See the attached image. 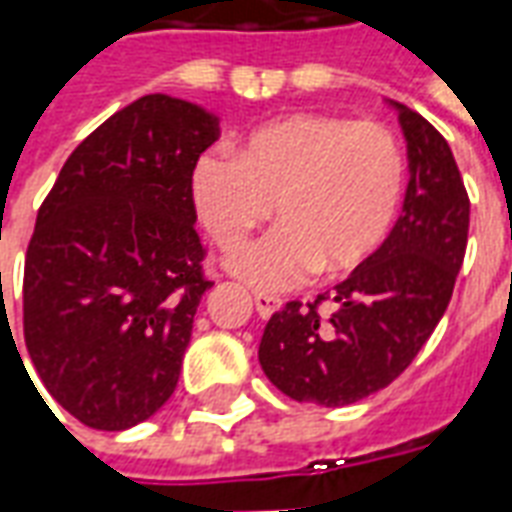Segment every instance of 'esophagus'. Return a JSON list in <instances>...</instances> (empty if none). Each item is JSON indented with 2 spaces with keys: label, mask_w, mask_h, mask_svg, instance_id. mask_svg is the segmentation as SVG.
Instances as JSON below:
<instances>
[{
  "label": "esophagus",
  "mask_w": 512,
  "mask_h": 512,
  "mask_svg": "<svg viewBox=\"0 0 512 512\" xmlns=\"http://www.w3.org/2000/svg\"><path fill=\"white\" fill-rule=\"evenodd\" d=\"M282 299L279 296H268V293H255V310L260 318H271L274 312H279Z\"/></svg>",
  "instance_id": "1"
}]
</instances>
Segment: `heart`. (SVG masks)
Masks as SVG:
<instances>
[{
  "instance_id": "heart-1",
  "label": "heart",
  "mask_w": 512,
  "mask_h": 512,
  "mask_svg": "<svg viewBox=\"0 0 512 512\" xmlns=\"http://www.w3.org/2000/svg\"><path fill=\"white\" fill-rule=\"evenodd\" d=\"M403 150L378 123L290 115L246 136L238 156L216 150L191 172L205 233L233 249L277 208L271 233L227 257L255 290H288L345 274L384 244L403 194Z\"/></svg>"
}]
</instances>
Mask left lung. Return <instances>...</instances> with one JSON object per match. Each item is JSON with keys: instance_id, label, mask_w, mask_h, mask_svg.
Masks as SVG:
<instances>
[{"instance_id": "obj_1", "label": "left lung", "mask_w": 512, "mask_h": 512, "mask_svg": "<svg viewBox=\"0 0 512 512\" xmlns=\"http://www.w3.org/2000/svg\"><path fill=\"white\" fill-rule=\"evenodd\" d=\"M397 112L408 156L403 213L365 263L334 293L301 307L288 301L260 340L268 381L299 403L351 406L395 381L439 326L461 271L469 197L447 139L408 106ZM335 301L329 319L317 312Z\"/></svg>"}]
</instances>
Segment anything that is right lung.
Wrapping results in <instances>:
<instances>
[{"mask_svg": "<svg viewBox=\"0 0 512 512\" xmlns=\"http://www.w3.org/2000/svg\"><path fill=\"white\" fill-rule=\"evenodd\" d=\"M219 139L208 109L153 93L95 128L40 205L24 340L49 395L95 430L145 422L175 392L202 277L191 202Z\"/></svg>", "mask_w": 512, "mask_h": 512, "instance_id": "add662e5", "label": "right lung"}]
</instances>
